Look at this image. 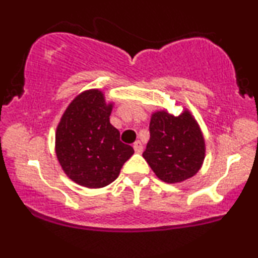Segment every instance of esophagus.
Returning <instances> with one entry per match:
<instances>
[{
    "label": "esophagus",
    "mask_w": 258,
    "mask_h": 258,
    "mask_svg": "<svg viewBox=\"0 0 258 258\" xmlns=\"http://www.w3.org/2000/svg\"><path fill=\"white\" fill-rule=\"evenodd\" d=\"M133 149H135V151L137 154H141L142 151H143V144L139 141H137L135 143V144H133Z\"/></svg>",
    "instance_id": "34e87169"
}]
</instances>
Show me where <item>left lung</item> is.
Segmentation results:
<instances>
[{
    "mask_svg": "<svg viewBox=\"0 0 258 258\" xmlns=\"http://www.w3.org/2000/svg\"><path fill=\"white\" fill-rule=\"evenodd\" d=\"M150 139L143 157L159 179L176 184L197 174L206 157V141L194 115L166 109L151 114Z\"/></svg>",
    "mask_w": 258,
    "mask_h": 258,
    "instance_id": "8db88e82",
    "label": "left lung"
}]
</instances>
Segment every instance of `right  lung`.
Returning a JSON list of instances; mask_svg holds the SVG:
<instances>
[{"instance_id": "right-lung-1", "label": "right lung", "mask_w": 258, "mask_h": 258, "mask_svg": "<svg viewBox=\"0 0 258 258\" xmlns=\"http://www.w3.org/2000/svg\"><path fill=\"white\" fill-rule=\"evenodd\" d=\"M113 102L98 89L83 91L71 102L55 133V153L71 180L88 188L113 182L135 150L120 141L110 123Z\"/></svg>"}]
</instances>
